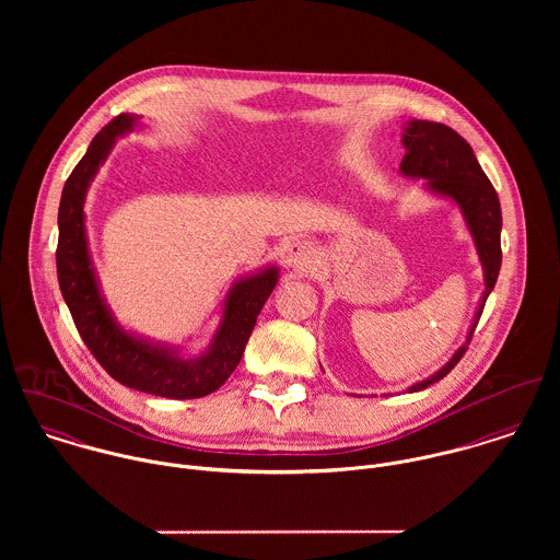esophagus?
I'll list each match as a JSON object with an SVG mask.
<instances>
[{"label": "esophagus", "mask_w": 560, "mask_h": 560, "mask_svg": "<svg viewBox=\"0 0 560 560\" xmlns=\"http://www.w3.org/2000/svg\"><path fill=\"white\" fill-rule=\"evenodd\" d=\"M284 260L289 267L295 269H308L315 260V247L311 241L291 240L284 247Z\"/></svg>", "instance_id": "esophagus-1"}]
</instances>
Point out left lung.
I'll return each instance as SVG.
<instances>
[{
	"label": "left lung",
	"mask_w": 560,
	"mask_h": 560,
	"mask_svg": "<svg viewBox=\"0 0 560 560\" xmlns=\"http://www.w3.org/2000/svg\"><path fill=\"white\" fill-rule=\"evenodd\" d=\"M402 147L407 153L400 161V172L405 176L427 178L429 189L453 198L464 211L468 229L477 243L480 262L485 269V293L480 300L477 319L468 336V342H470L475 327L482 315L485 302L491 289L495 287L500 262H502V249H500L502 211H500L498 194L489 183V178L485 176L479 161L475 158L472 147L455 129L442 122L411 120L402 133ZM466 349L468 345H464L442 371L411 386L407 393L424 390L431 384L446 377L464 358Z\"/></svg>",
	"instance_id": "1"
}]
</instances>
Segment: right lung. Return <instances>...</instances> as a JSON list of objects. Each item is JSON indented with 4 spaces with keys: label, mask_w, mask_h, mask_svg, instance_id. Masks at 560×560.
Listing matches in <instances>:
<instances>
[{
    "label": "right lung",
    "mask_w": 560,
    "mask_h": 560,
    "mask_svg": "<svg viewBox=\"0 0 560 560\" xmlns=\"http://www.w3.org/2000/svg\"><path fill=\"white\" fill-rule=\"evenodd\" d=\"M133 122L136 118L127 114L109 120L65 183L58 211V282L81 340L118 384L165 399H198L215 393L237 369L256 317L278 282V269H262L231 289L222 327L211 349L196 360H180L174 351L138 340L116 325L92 271L83 229V198L116 136L131 131Z\"/></svg>",
    "instance_id": "add662e5"
}]
</instances>
